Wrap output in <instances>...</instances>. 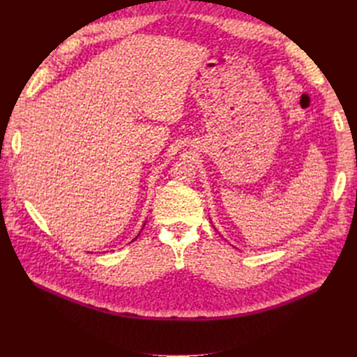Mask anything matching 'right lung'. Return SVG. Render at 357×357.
Wrapping results in <instances>:
<instances>
[{
	"instance_id": "obj_1",
	"label": "right lung",
	"mask_w": 357,
	"mask_h": 357,
	"mask_svg": "<svg viewBox=\"0 0 357 357\" xmlns=\"http://www.w3.org/2000/svg\"><path fill=\"white\" fill-rule=\"evenodd\" d=\"M138 235H139V234H138ZM135 238H137V236H135ZM135 238H134V240H135Z\"/></svg>"
}]
</instances>
